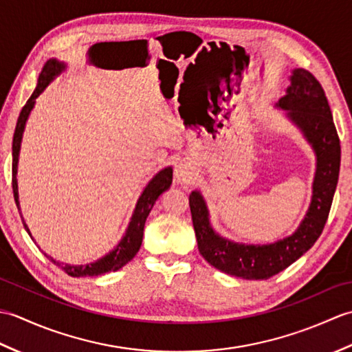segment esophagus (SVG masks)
I'll return each instance as SVG.
<instances>
[{"instance_id": "34e87169", "label": "esophagus", "mask_w": 352, "mask_h": 352, "mask_svg": "<svg viewBox=\"0 0 352 352\" xmlns=\"http://www.w3.org/2000/svg\"><path fill=\"white\" fill-rule=\"evenodd\" d=\"M174 174H175V182L177 183H180V184L189 183L192 178H193V166H192V163L190 162H186V160L180 162L175 166Z\"/></svg>"}]
</instances>
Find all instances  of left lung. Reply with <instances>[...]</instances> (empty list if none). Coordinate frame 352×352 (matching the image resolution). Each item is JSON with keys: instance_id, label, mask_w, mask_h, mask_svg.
<instances>
[{"instance_id": "8db88e82", "label": "left lung", "mask_w": 352, "mask_h": 352, "mask_svg": "<svg viewBox=\"0 0 352 352\" xmlns=\"http://www.w3.org/2000/svg\"><path fill=\"white\" fill-rule=\"evenodd\" d=\"M289 80L286 95L276 102V109L287 111V118L300 129L316 155L311 201L295 233L266 245L233 242L213 230L203 193L193 190L189 197L201 256L213 267L243 280L271 278L315 245L325 227L339 180L340 142L324 89L302 68L292 69Z\"/></svg>"}]
</instances>
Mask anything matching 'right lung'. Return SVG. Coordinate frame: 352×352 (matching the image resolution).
Here are the masks:
<instances>
[{"label": "right lung", "mask_w": 352, "mask_h": 352, "mask_svg": "<svg viewBox=\"0 0 352 352\" xmlns=\"http://www.w3.org/2000/svg\"><path fill=\"white\" fill-rule=\"evenodd\" d=\"M66 69V63L57 60V58H50V60L45 63L42 68V72L39 76V80H37V86L34 89V92L30 96L28 101L25 102V106L22 107L18 122H16V129H14L13 134V145H12V155H13V163H12V186H13V195L14 201H16L18 210L19 208V193H18V162H19V151H21V142H22V134H24L25 130V124L27 119L32 113V110L36 104V98L39 96L47 86L51 83L56 77L60 76V74ZM172 184V168L168 166L162 169L160 172L149 180V183L145 186L144 192L140 193V197L136 203V207H134L133 216L130 219L129 227L125 230V234L122 236L121 241L111 250L106 256L98 258L96 261H92V263H86V265H68V263H60L52 258L48 254H45L52 263L56 266L62 267L63 271L71 275V276H98L106 272H115L118 269H121L125 266L129 261L136 256L140 245H142V239H144V227H145V221L148 218L149 212L154 207L157 198H159L163 192H166ZM22 218V214H21ZM22 223L27 230V233L32 237V233L27 227V223L22 218ZM33 239V237H32ZM34 241V239H33Z\"/></svg>", "instance_id": "right-lung-1"}]
</instances>
